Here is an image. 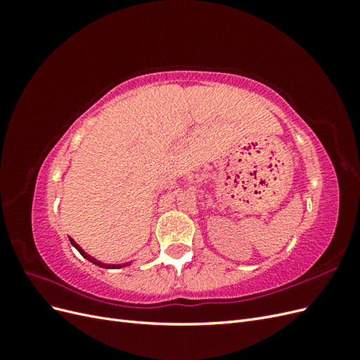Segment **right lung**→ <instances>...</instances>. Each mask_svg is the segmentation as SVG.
Here are the masks:
<instances>
[{"instance_id":"right-lung-1","label":"right lung","mask_w":360,"mask_h":360,"mask_svg":"<svg viewBox=\"0 0 360 360\" xmlns=\"http://www.w3.org/2000/svg\"><path fill=\"white\" fill-rule=\"evenodd\" d=\"M70 243L76 248V249H78L79 250V254L82 255V257H85L86 259H89V261H91V263H94L96 266H101V267H105V269H118V267H124L126 264H105V263H101V261H97L96 258H93L91 255H89V254H85L84 252V250H82V248L78 245V243H76L75 240H73V238H70Z\"/></svg>"}]
</instances>
